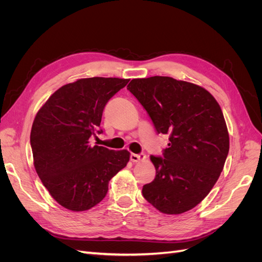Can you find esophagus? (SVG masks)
I'll return each instance as SVG.
<instances>
[{
    "label": "esophagus",
    "instance_id": "34e87169",
    "mask_svg": "<svg viewBox=\"0 0 262 262\" xmlns=\"http://www.w3.org/2000/svg\"><path fill=\"white\" fill-rule=\"evenodd\" d=\"M146 158L145 154H131L130 155V160L133 163H138V162H143Z\"/></svg>",
    "mask_w": 262,
    "mask_h": 262
}]
</instances>
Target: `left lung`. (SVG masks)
Instances as JSON below:
<instances>
[{
	"instance_id": "left-lung-1",
	"label": "left lung",
	"mask_w": 262,
	"mask_h": 262,
	"mask_svg": "<svg viewBox=\"0 0 262 262\" xmlns=\"http://www.w3.org/2000/svg\"><path fill=\"white\" fill-rule=\"evenodd\" d=\"M152 119L158 133L169 134L164 157L150 156L156 169L143 196L164 214L193 209L217 181L229 149L225 119L203 87L169 76L133 78L126 86Z\"/></svg>"
}]
</instances>
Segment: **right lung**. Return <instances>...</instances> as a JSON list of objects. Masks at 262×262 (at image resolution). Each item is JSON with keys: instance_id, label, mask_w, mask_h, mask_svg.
Listing matches in <instances>:
<instances>
[{"instance_id": "1", "label": "right lung", "mask_w": 262, "mask_h": 262, "mask_svg": "<svg viewBox=\"0 0 262 262\" xmlns=\"http://www.w3.org/2000/svg\"><path fill=\"white\" fill-rule=\"evenodd\" d=\"M128 78L89 77L63 85L38 110L30 132L34 166L63 208L81 212L104 199L108 184L130 160L126 149L93 145L108 100Z\"/></svg>"}]
</instances>
